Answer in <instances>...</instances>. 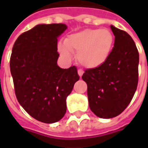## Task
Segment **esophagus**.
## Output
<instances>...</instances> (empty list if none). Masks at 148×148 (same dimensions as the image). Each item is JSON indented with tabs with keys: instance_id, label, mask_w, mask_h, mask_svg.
Returning <instances> with one entry per match:
<instances>
[{
	"instance_id": "obj_1",
	"label": "esophagus",
	"mask_w": 148,
	"mask_h": 148,
	"mask_svg": "<svg viewBox=\"0 0 148 148\" xmlns=\"http://www.w3.org/2000/svg\"><path fill=\"white\" fill-rule=\"evenodd\" d=\"M77 72H78V75L81 77H82V76L83 75V73H84V71H83V70H82V69H78Z\"/></svg>"
}]
</instances>
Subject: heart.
<instances>
[{
    "instance_id": "1",
    "label": "heart",
    "mask_w": 148,
    "mask_h": 148,
    "mask_svg": "<svg viewBox=\"0 0 148 148\" xmlns=\"http://www.w3.org/2000/svg\"><path fill=\"white\" fill-rule=\"evenodd\" d=\"M114 44V35L109 29H86L69 35L64 44H59L60 53L70 58L77 54L78 62L86 68H95L105 62Z\"/></svg>"
}]
</instances>
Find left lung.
<instances>
[{"label": "left lung", "mask_w": 148, "mask_h": 148, "mask_svg": "<svg viewBox=\"0 0 148 148\" xmlns=\"http://www.w3.org/2000/svg\"><path fill=\"white\" fill-rule=\"evenodd\" d=\"M114 44L108 58L95 68L86 69L82 80L87 84L90 110L96 116H118L129 105L138 82L139 54L127 32L110 25Z\"/></svg>", "instance_id": "left-lung-1"}]
</instances>
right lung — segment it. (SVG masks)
<instances>
[{
  "instance_id": "1",
  "label": "right lung",
  "mask_w": 148,
  "mask_h": 148,
  "mask_svg": "<svg viewBox=\"0 0 148 148\" xmlns=\"http://www.w3.org/2000/svg\"><path fill=\"white\" fill-rule=\"evenodd\" d=\"M66 29L64 24L38 25L18 37L10 56L16 98L30 116L45 123L64 116L66 99L80 78L75 66L62 69L57 64L58 38Z\"/></svg>"
}]
</instances>
